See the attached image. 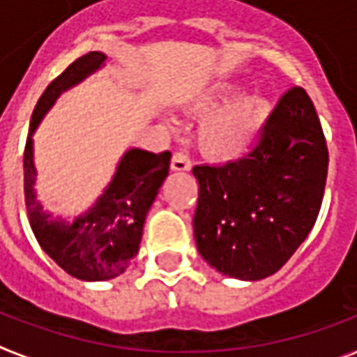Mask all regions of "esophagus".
I'll use <instances>...</instances> for the list:
<instances>
[{
  "mask_svg": "<svg viewBox=\"0 0 357 357\" xmlns=\"http://www.w3.org/2000/svg\"><path fill=\"white\" fill-rule=\"evenodd\" d=\"M171 169H173V171H190V169H192V163H190L188 155L182 152L173 153V158H171Z\"/></svg>",
  "mask_w": 357,
  "mask_h": 357,
  "instance_id": "obj_1",
  "label": "esophagus"
}]
</instances>
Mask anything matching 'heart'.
Here are the masks:
<instances>
[{
	"label": "heart",
	"mask_w": 357,
	"mask_h": 357,
	"mask_svg": "<svg viewBox=\"0 0 357 357\" xmlns=\"http://www.w3.org/2000/svg\"><path fill=\"white\" fill-rule=\"evenodd\" d=\"M236 82H218L190 100L194 114H209L197 127V144L217 161L236 160L253 146L270 114V104L259 95H243Z\"/></svg>",
	"instance_id": "b5f03b06"
}]
</instances>
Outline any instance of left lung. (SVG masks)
Listing matches in <instances>:
<instances>
[{"label":"left lung","instance_id":"8db88e82","mask_svg":"<svg viewBox=\"0 0 357 357\" xmlns=\"http://www.w3.org/2000/svg\"><path fill=\"white\" fill-rule=\"evenodd\" d=\"M329 153L310 96L289 89L261 142L225 165H196L194 238L217 272L243 282L275 274L316 225Z\"/></svg>","mask_w":357,"mask_h":357}]
</instances>
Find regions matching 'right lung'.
Here are the masks:
<instances>
[{
    "label": "right lung",
    "mask_w": 357,
    "mask_h": 357,
    "mask_svg": "<svg viewBox=\"0 0 357 357\" xmlns=\"http://www.w3.org/2000/svg\"><path fill=\"white\" fill-rule=\"evenodd\" d=\"M104 61L100 51L83 54L49 83L36 104L24 148V196L33 236L66 274L83 282L114 280L137 257L148 211L167 178L171 161V152L131 148L121 155L110 184L83 215L66 220L43 209L36 194L33 132L56 98L102 68Z\"/></svg>",
    "instance_id": "1"
}]
</instances>
